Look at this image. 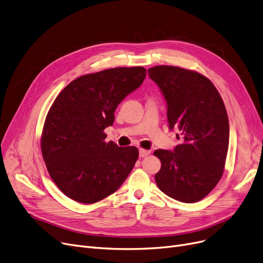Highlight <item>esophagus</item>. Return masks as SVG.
I'll return each instance as SVG.
<instances>
[{
	"instance_id": "34e87169",
	"label": "esophagus",
	"mask_w": 263,
	"mask_h": 263,
	"mask_svg": "<svg viewBox=\"0 0 263 263\" xmlns=\"http://www.w3.org/2000/svg\"><path fill=\"white\" fill-rule=\"evenodd\" d=\"M139 153H140V157H142V158L148 156V155L151 154V152H149V151H147V149H144V148H140V149H139Z\"/></svg>"
}]
</instances>
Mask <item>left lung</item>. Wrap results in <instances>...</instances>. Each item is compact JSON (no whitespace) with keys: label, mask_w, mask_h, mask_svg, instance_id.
I'll list each match as a JSON object with an SVG mask.
<instances>
[{"label":"left lung","mask_w":263,"mask_h":263,"mask_svg":"<svg viewBox=\"0 0 263 263\" xmlns=\"http://www.w3.org/2000/svg\"><path fill=\"white\" fill-rule=\"evenodd\" d=\"M148 76L166 99L170 129L177 128L183 139L173 152H154L161 161L155 181L169 197L196 202L224 171L230 139L224 103L208 78L194 70L161 65L149 68Z\"/></svg>","instance_id":"left-lung-1"}]
</instances>
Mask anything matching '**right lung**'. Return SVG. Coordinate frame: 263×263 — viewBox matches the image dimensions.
I'll return each instance as SVG.
<instances>
[{"mask_svg": "<svg viewBox=\"0 0 263 263\" xmlns=\"http://www.w3.org/2000/svg\"><path fill=\"white\" fill-rule=\"evenodd\" d=\"M143 67H118L77 78L58 94L45 118L41 151L66 196L93 203L118 190L139 158L134 146L106 143L105 128L124 97L143 83Z\"/></svg>", "mask_w": 263, "mask_h": 263, "instance_id": "right-lung-1", "label": "right lung"}]
</instances>
